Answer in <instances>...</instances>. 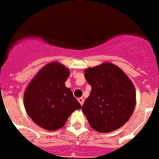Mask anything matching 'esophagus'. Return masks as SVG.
<instances>
[{
    "label": "esophagus",
    "instance_id": "obj_1",
    "mask_svg": "<svg viewBox=\"0 0 159 159\" xmlns=\"http://www.w3.org/2000/svg\"><path fill=\"white\" fill-rule=\"evenodd\" d=\"M78 101H79V102H80V103L81 104V106H82V105H83V104H84V99L83 98H78Z\"/></svg>",
    "mask_w": 159,
    "mask_h": 159
}]
</instances>
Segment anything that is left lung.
<instances>
[{
  "mask_svg": "<svg viewBox=\"0 0 159 159\" xmlns=\"http://www.w3.org/2000/svg\"><path fill=\"white\" fill-rule=\"evenodd\" d=\"M84 76L92 89L82 111L90 126L107 133L125 125L136 104L135 89L126 74L116 65L105 62L84 70Z\"/></svg>",
  "mask_w": 159,
  "mask_h": 159,
  "instance_id": "1",
  "label": "left lung"
}]
</instances>
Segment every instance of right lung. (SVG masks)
<instances>
[{
  "label": "right lung",
  "instance_id": "right-lung-1",
  "mask_svg": "<svg viewBox=\"0 0 159 159\" xmlns=\"http://www.w3.org/2000/svg\"><path fill=\"white\" fill-rule=\"evenodd\" d=\"M70 70L57 61L46 65L30 81L24 94L25 110L35 124L45 130H57L70 114L81 108L65 83Z\"/></svg>",
  "mask_w": 159,
  "mask_h": 159
}]
</instances>
